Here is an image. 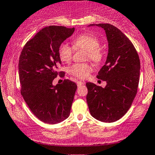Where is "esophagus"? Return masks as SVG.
Returning a JSON list of instances; mask_svg holds the SVG:
<instances>
[{"label": "esophagus", "mask_w": 155, "mask_h": 155, "mask_svg": "<svg viewBox=\"0 0 155 155\" xmlns=\"http://www.w3.org/2000/svg\"><path fill=\"white\" fill-rule=\"evenodd\" d=\"M76 84H77L78 87H81V85L84 84V82H82V81H77V82H76Z\"/></svg>", "instance_id": "34e87169"}]
</instances>
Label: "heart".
Returning a JSON list of instances; mask_svg holds the SVG:
<instances>
[{"mask_svg":"<svg viewBox=\"0 0 155 155\" xmlns=\"http://www.w3.org/2000/svg\"><path fill=\"white\" fill-rule=\"evenodd\" d=\"M74 49H82L87 51V58L94 63H100L104 54L100 49V41L97 37L90 34H82L76 37L73 40ZM74 49L66 43L61 44L58 47V56L63 63H69L72 59ZM92 71V67L87 63H75L69 67L68 72L71 75L85 79Z\"/></svg>","mask_w":155,"mask_h":155,"instance_id":"b5f03b06","label":"heart"}]
</instances>
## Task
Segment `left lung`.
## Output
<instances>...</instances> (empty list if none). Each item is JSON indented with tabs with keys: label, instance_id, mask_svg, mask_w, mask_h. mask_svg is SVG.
Masks as SVG:
<instances>
[{
	"label": "left lung",
	"instance_id": "1",
	"mask_svg": "<svg viewBox=\"0 0 155 155\" xmlns=\"http://www.w3.org/2000/svg\"><path fill=\"white\" fill-rule=\"evenodd\" d=\"M106 32L108 51L105 65L97 78L106 81L104 88L95 84H86L90 114L96 120L114 122L127 113L138 90L140 76V60L136 49L129 38L112 25L91 24Z\"/></svg>",
	"mask_w": 155,
	"mask_h": 155
}]
</instances>
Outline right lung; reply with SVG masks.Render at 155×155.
Returning <instances> with one entry per match:
<instances>
[{
  "label": "right lung",
  "mask_w": 155,
  "mask_h": 155,
  "mask_svg": "<svg viewBox=\"0 0 155 155\" xmlns=\"http://www.w3.org/2000/svg\"><path fill=\"white\" fill-rule=\"evenodd\" d=\"M75 28L51 25L41 30L23 47L19 60L21 95L38 120L47 124L63 122L70 115L77 88L76 83L65 79L54 86L61 60L58 47L74 33Z\"/></svg>",
  "instance_id": "1"
}]
</instances>
